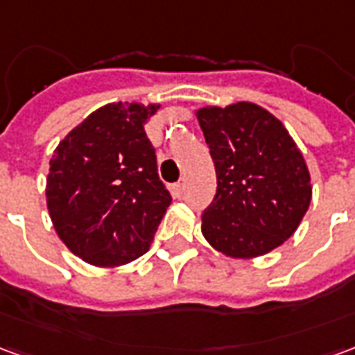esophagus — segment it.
<instances>
[{
  "mask_svg": "<svg viewBox=\"0 0 355 355\" xmlns=\"http://www.w3.org/2000/svg\"><path fill=\"white\" fill-rule=\"evenodd\" d=\"M184 188H186V182H184V178H182L180 182H177V184H175V188H173V190H175V193H177V196H182Z\"/></svg>",
  "mask_w": 355,
  "mask_h": 355,
  "instance_id": "obj_1",
  "label": "esophagus"
}]
</instances>
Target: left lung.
<instances>
[{
  "label": "left lung",
  "instance_id": "left-lung-1",
  "mask_svg": "<svg viewBox=\"0 0 355 355\" xmlns=\"http://www.w3.org/2000/svg\"><path fill=\"white\" fill-rule=\"evenodd\" d=\"M216 171L201 234L230 259L274 251L297 232L312 201L302 152L285 125L254 102L196 112Z\"/></svg>",
  "mask_w": 355,
  "mask_h": 355
}]
</instances>
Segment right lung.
Instances as JSON below:
<instances>
[{
  "mask_svg": "<svg viewBox=\"0 0 355 355\" xmlns=\"http://www.w3.org/2000/svg\"><path fill=\"white\" fill-rule=\"evenodd\" d=\"M159 104L112 102L58 142L45 198L58 238L81 261L117 268L150 249L171 205L144 123Z\"/></svg>",
  "mask_w": 355,
  "mask_h": 355,
  "instance_id": "obj_1",
  "label": "right lung"
}]
</instances>
